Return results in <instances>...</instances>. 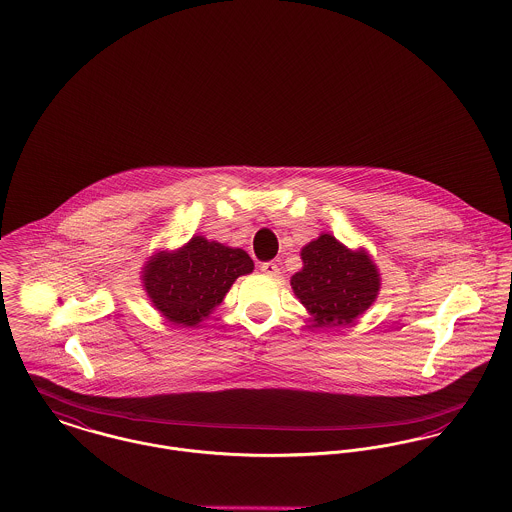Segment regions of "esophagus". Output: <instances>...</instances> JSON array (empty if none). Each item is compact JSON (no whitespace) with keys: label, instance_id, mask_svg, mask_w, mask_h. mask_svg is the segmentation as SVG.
<instances>
[{"label":"esophagus","instance_id":"esophagus-1","mask_svg":"<svg viewBox=\"0 0 512 512\" xmlns=\"http://www.w3.org/2000/svg\"><path fill=\"white\" fill-rule=\"evenodd\" d=\"M261 271L265 272V274H271V276H276L280 269H278V265L276 263H272V261H267V263H261Z\"/></svg>","mask_w":512,"mask_h":512}]
</instances>
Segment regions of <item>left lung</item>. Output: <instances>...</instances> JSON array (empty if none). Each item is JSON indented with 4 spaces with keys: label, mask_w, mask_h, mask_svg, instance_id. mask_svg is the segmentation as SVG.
Here are the masks:
<instances>
[{
    "label": "left lung",
    "mask_w": 512,
    "mask_h": 512,
    "mask_svg": "<svg viewBox=\"0 0 512 512\" xmlns=\"http://www.w3.org/2000/svg\"><path fill=\"white\" fill-rule=\"evenodd\" d=\"M301 259L292 288L313 315V327H346L377 298L379 272L363 251H350L323 234L301 249Z\"/></svg>",
    "instance_id": "left-lung-1"
}]
</instances>
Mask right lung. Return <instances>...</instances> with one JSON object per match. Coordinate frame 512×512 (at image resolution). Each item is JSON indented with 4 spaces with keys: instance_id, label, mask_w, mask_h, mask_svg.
<instances>
[{
    "instance_id": "add662e5",
    "label": "right lung",
    "mask_w": 512,
    "mask_h": 512,
    "mask_svg": "<svg viewBox=\"0 0 512 512\" xmlns=\"http://www.w3.org/2000/svg\"><path fill=\"white\" fill-rule=\"evenodd\" d=\"M253 271L243 249L201 236L174 253H158L145 267V288L154 307L174 325L193 327L224 300L241 274Z\"/></svg>"
}]
</instances>
